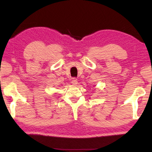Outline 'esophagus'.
<instances>
[{
  "mask_svg": "<svg viewBox=\"0 0 152 152\" xmlns=\"http://www.w3.org/2000/svg\"><path fill=\"white\" fill-rule=\"evenodd\" d=\"M71 83L73 85H77V80L76 78H72V80L71 81Z\"/></svg>",
  "mask_w": 152,
  "mask_h": 152,
  "instance_id": "obj_1",
  "label": "esophagus"
}]
</instances>
